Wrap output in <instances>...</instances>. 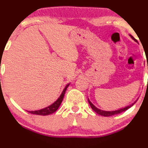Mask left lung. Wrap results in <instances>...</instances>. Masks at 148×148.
Listing matches in <instances>:
<instances>
[{"mask_svg":"<svg viewBox=\"0 0 148 148\" xmlns=\"http://www.w3.org/2000/svg\"><path fill=\"white\" fill-rule=\"evenodd\" d=\"M130 36L132 37V39H134L135 41H136V39H135L133 36ZM89 104H90V106H91V107H92V110H93L95 112L97 113L98 114H100V115H102V116H104V117H110V116H112V115H114V114H120V113L122 112L126 111L127 110H128L129 108H130V107H132V106L133 105L135 102L134 103V104H131V105L125 107V108H122V109H120V110H116V111H112V112L111 111H103V110H99V109L97 108V107H95V106L94 105V104H92L90 101H89Z\"/></svg>","mask_w":148,"mask_h":148,"instance_id":"left-lung-1","label":"left lung"}]
</instances>
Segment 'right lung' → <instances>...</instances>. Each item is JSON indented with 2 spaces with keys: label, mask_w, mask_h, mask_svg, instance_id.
Masks as SVG:
<instances>
[{
  "label": "right lung",
  "mask_w": 148,
  "mask_h": 148,
  "mask_svg": "<svg viewBox=\"0 0 148 148\" xmlns=\"http://www.w3.org/2000/svg\"><path fill=\"white\" fill-rule=\"evenodd\" d=\"M69 84L66 85V86H65L64 89V91L62 92V95H61V96L59 97V99H58L54 103H53L51 105L49 106V107H46V108L44 109H42V110H37V111H31V112L28 111V112L31 113V114H38V115H49V114H52V113L55 112H56V110H58V108L59 107L61 103L62 102V100H63L64 99V96L65 92L66 90L67 87L69 86Z\"/></svg>",
  "instance_id": "1"
}]
</instances>
